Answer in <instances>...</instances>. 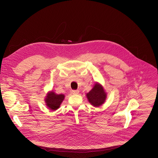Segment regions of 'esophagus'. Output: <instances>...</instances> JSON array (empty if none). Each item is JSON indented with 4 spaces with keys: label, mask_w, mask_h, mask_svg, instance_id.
<instances>
[{
    "label": "esophagus",
    "mask_w": 158,
    "mask_h": 158,
    "mask_svg": "<svg viewBox=\"0 0 158 158\" xmlns=\"http://www.w3.org/2000/svg\"><path fill=\"white\" fill-rule=\"evenodd\" d=\"M79 92V90H72V93L73 94H78Z\"/></svg>",
    "instance_id": "obj_1"
}]
</instances>
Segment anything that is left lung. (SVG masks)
I'll list each match as a JSON object with an SVG mask.
<instances>
[{
    "label": "left lung",
    "mask_w": 158,
    "mask_h": 158,
    "mask_svg": "<svg viewBox=\"0 0 158 158\" xmlns=\"http://www.w3.org/2000/svg\"><path fill=\"white\" fill-rule=\"evenodd\" d=\"M86 97L90 104L95 107H99L104 104L107 94L105 92L104 87L98 82H95L93 88L86 93Z\"/></svg>",
    "instance_id": "obj_1"
}]
</instances>
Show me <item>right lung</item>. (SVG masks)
<instances>
[{"label": "right lung", "instance_id": "add662e5", "mask_svg": "<svg viewBox=\"0 0 158 158\" xmlns=\"http://www.w3.org/2000/svg\"><path fill=\"white\" fill-rule=\"evenodd\" d=\"M65 95L64 94H57L53 90L47 94L44 101L45 105L52 111H56L59 108L61 104L64 100Z\"/></svg>", "mask_w": 158, "mask_h": 158}]
</instances>
